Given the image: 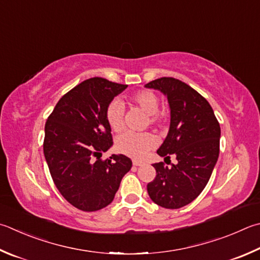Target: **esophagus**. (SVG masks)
Here are the masks:
<instances>
[{
  "label": "esophagus",
  "mask_w": 260,
  "mask_h": 260,
  "mask_svg": "<svg viewBox=\"0 0 260 260\" xmlns=\"http://www.w3.org/2000/svg\"><path fill=\"white\" fill-rule=\"evenodd\" d=\"M133 165H134V166L138 167V166H142L143 162L140 161V160H133Z\"/></svg>",
  "instance_id": "obj_1"
}]
</instances>
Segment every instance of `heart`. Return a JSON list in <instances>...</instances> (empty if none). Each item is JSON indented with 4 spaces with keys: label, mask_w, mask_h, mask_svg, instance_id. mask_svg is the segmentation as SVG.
Masks as SVG:
<instances>
[{
    "label": "heart",
    "mask_w": 260,
    "mask_h": 260,
    "mask_svg": "<svg viewBox=\"0 0 260 260\" xmlns=\"http://www.w3.org/2000/svg\"><path fill=\"white\" fill-rule=\"evenodd\" d=\"M131 105L139 107L149 115V122L153 126H161L167 119L166 112L159 110V98L151 89H141L128 98ZM124 107L119 101H112L107 108L106 118L110 128L120 132L124 127ZM154 138L150 133L126 132L116 141V149L128 157L141 159L154 146Z\"/></svg>",
    "instance_id": "1"
}]
</instances>
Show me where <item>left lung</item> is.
I'll return each mask as SVG.
<instances>
[{"instance_id": "obj_1", "label": "left lung", "mask_w": 260, "mask_h": 260, "mask_svg": "<svg viewBox=\"0 0 260 260\" xmlns=\"http://www.w3.org/2000/svg\"><path fill=\"white\" fill-rule=\"evenodd\" d=\"M145 87L159 89L171 107V127L157 153L176 155L171 167L153 164L155 175L148 183L154 204L178 209L192 202L206 187L219 155L220 126L211 106L194 88L179 79L161 77Z\"/></svg>"}]
</instances>
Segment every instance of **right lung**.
<instances>
[{"mask_svg": "<svg viewBox=\"0 0 260 260\" xmlns=\"http://www.w3.org/2000/svg\"><path fill=\"white\" fill-rule=\"evenodd\" d=\"M128 85L93 77L70 89L45 124L43 150L56 188L75 208L96 211L114 200L132 168L124 154L101 159L112 145L106 111Z\"/></svg>", "mask_w": 260, "mask_h": 260, "instance_id": "right-lung-1", "label": "right lung"}]
</instances>
